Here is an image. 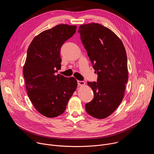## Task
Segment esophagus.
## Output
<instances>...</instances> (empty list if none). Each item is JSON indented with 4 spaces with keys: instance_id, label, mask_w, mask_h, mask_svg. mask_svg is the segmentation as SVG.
<instances>
[{
    "instance_id": "esophagus-1",
    "label": "esophagus",
    "mask_w": 154,
    "mask_h": 154,
    "mask_svg": "<svg viewBox=\"0 0 154 154\" xmlns=\"http://www.w3.org/2000/svg\"><path fill=\"white\" fill-rule=\"evenodd\" d=\"M77 83H78V85L79 86H84L85 85V83L83 81H79V80H78Z\"/></svg>"
}]
</instances>
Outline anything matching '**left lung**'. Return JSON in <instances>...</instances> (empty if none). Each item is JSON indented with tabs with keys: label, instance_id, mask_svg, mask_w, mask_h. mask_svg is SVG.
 I'll return each mask as SVG.
<instances>
[{
	"label": "left lung",
	"instance_id": "8db88e82",
	"mask_svg": "<svg viewBox=\"0 0 154 154\" xmlns=\"http://www.w3.org/2000/svg\"><path fill=\"white\" fill-rule=\"evenodd\" d=\"M78 32L98 75L97 82H88L94 96L85 105L86 111L95 118L104 119L115 112L124 96L128 78L125 49L120 38L101 24L81 25Z\"/></svg>",
	"mask_w": 154,
	"mask_h": 154
}]
</instances>
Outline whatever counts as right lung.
Instances as JSON below:
<instances>
[{
	"mask_svg": "<svg viewBox=\"0 0 154 154\" xmlns=\"http://www.w3.org/2000/svg\"><path fill=\"white\" fill-rule=\"evenodd\" d=\"M76 26L60 24L36 35L23 67L28 96L36 110L48 118L63 114L77 87L75 78L55 73L61 69L60 49L76 32Z\"/></svg>",
	"mask_w": 154,
	"mask_h": 154,
	"instance_id": "obj_1",
	"label": "right lung"
}]
</instances>
